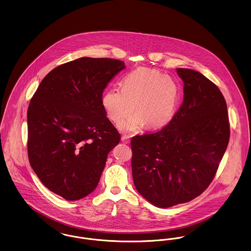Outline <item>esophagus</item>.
I'll return each mask as SVG.
<instances>
[{
  "label": "esophagus",
  "mask_w": 251,
  "mask_h": 251,
  "mask_svg": "<svg viewBox=\"0 0 251 251\" xmlns=\"http://www.w3.org/2000/svg\"><path fill=\"white\" fill-rule=\"evenodd\" d=\"M121 140H122V142H124V143H126V144L130 142L129 137H128V136H126V135H123V136H122V138H121Z\"/></svg>",
  "instance_id": "esophagus-1"
}]
</instances>
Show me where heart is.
<instances>
[{
  "mask_svg": "<svg viewBox=\"0 0 251 251\" xmlns=\"http://www.w3.org/2000/svg\"><path fill=\"white\" fill-rule=\"evenodd\" d=\"M178 97L175 79L158 70L139 67L124 77L122 89L111 88L104 93L102 107L116 125L134 109L136 114L119 126L123 131H138L143 124L149 128H159L173 118Z\"/></svg>",
  "mask_w": 251,
  "mask_h": 251,
  "instance_id": "obj_1",
  "label": "heart"
}]
</instances>
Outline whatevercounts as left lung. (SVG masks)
Wrapping results in <instances>:
<instances>
[{"instance_id": "8db88e82", "label": "left lung", "mask_w": 251, "mask_h": 251, "mask_svg": "<svg viewBox=\"0 0 251 251\" xmlns=\"http://www.w3.org/2000/svg\"><path fill=\"white\" fill-rule=\"evenodd\" d=\"M184 101L168 125L131 140L137 190L168 208L200 196L212 183L229 140L227 104L218 86L200 72L176 68Z\"/></svg>"}]
</instances>
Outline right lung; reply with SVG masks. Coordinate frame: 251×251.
<instances>
[{
  "instance_id": "add662e5",
  "label": "right lung",
  "mask_w": 251,
  "mask_h": 251,
  "mask_svg": "<svg viewBox=\"0 0 251 251\" xmlns=\"http://www.w3.org/2000/svg\"><path fill=\"white\" fill-rule=\"evenodd\" d=\"M125 67L116 59L78 58L52 69L30 101L29 161L42 184L67 201L95 190L108 153L119 143L102 96Z\"/></svg>"
}]
</instances>
